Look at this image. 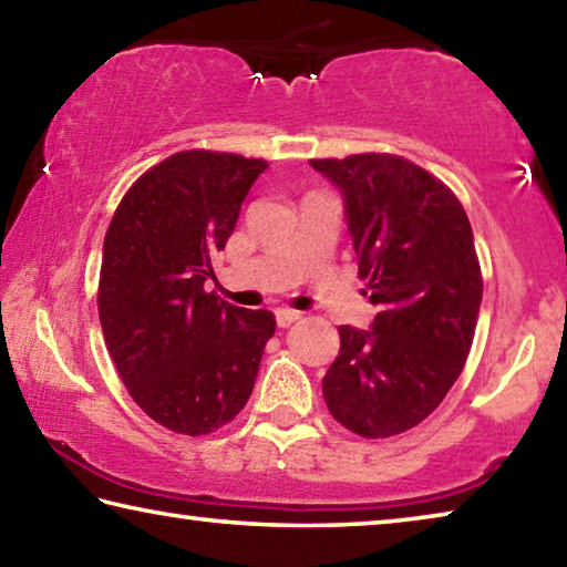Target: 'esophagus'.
Listing matches in <instances>:
<instances>
[{
	"mask_svg": "<svg viewBox=\"0 0 567 567\" xmlns=\"http://www.w3.org/2000/svg\"><path fill=\"white\" fill-rule=\"evenodd\" d=\"M275 320L280 328H290L292 322L300 320V312L297 310H287V307H280V310H275Z\"/></svg>",
	"mask_w": 567,
	"mask_h": 567,
	"instance_id": "obj_1",
	"label": "esophagus"
}]
</instances>
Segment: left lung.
<instances>
[{
    "label": "left lung",
    "mask_w": 567,
    "mask_h": 567,
    "mask_svg": "<svg viewBox=\"0 0 567 567\" xmlns=\"http://www.w3.org/2000/svg\"><path fill=\"white\" fill-rule=\"evenodd\" d=\"M310 165L342 192L358 275L378 305L370 330L340 328L324 402L362 437L405 433L445 400L475 338L473 227L453 192L410 159L370 152Z\"/></svg>",
    "instance_id": "left-lung-1"
}]
</instances>
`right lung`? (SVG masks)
Listing matches in <instances>:
<instances>
[{
    "label": "right lung",
    "mask_w": 567,
    "mask_h": 567,
    "mask_svg": "<svg viewBox=\"0 0 567 567\" xmlns=\"http://www.w3.org/2000/svg\"><path fill=\"white\" fill-rule=\"evenodd\" d=\"M265 159L187 150L147 169L102 249L100 322L132 400L172 433L207 435L252 395L275 315L205 292Z\"/></svg>",
    "instance_id": "1"
}]
</instances>
